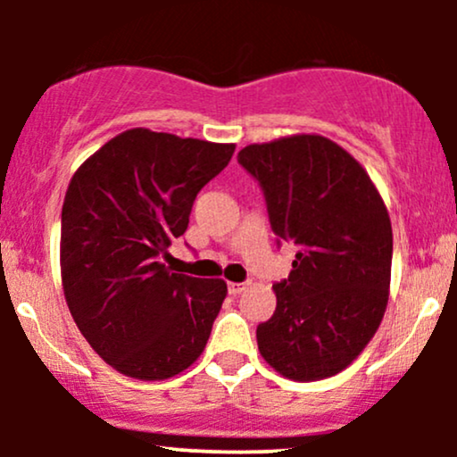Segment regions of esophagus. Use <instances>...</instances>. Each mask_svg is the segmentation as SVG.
<instances>
[{"label": "esophagus", "instance_id": "1", "mask_svg": "<svg viewBox=\"0 0 457 457\" xmlns=\"http://www.w3.org/2000/svg\"><path fill=\"white\" fill-rule=\"evenodd\" d=\"M245 287H246V283H236V281H229L228 283V292L232 296H236V295H240V292H245Z\"/></svg>", "mask_w": 457, "mask_h": 457}]
</instances>
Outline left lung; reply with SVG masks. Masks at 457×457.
I'll use <instances>...</instances> for the list:
<instances>
[{
    "instance_id": "obj_1",
    "label": "left lung",
    "mask_w": 457,
    "mask_h": 457,
    "mask_svg": "<svg viewBox=\"0 0 457 457\" xmlns=\"http://www.w3.org/2000/svg\"><path fill=\"white\" fill-rule=\"evenodd\" d=\"M238 162L260 182L279 243L298 246L277 307L258 327L260 354L281 376L345 370L378 330L389 301L391 219L371 178L322 135L251 144Z\"/></svg>"
}]
</instances>
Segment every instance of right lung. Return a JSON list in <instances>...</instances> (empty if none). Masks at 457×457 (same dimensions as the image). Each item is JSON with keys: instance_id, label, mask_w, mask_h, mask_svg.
<instances>
[{"instance_id": "right-lung-1", "label": "right lung", "mask_w": 457, "mask_h": 457, "mask_svg": "<svg viewBox=\"0 0 457 457\" xmlns=\"http://www.w3.org/2000/svg\"><path fill=\"white\" fill-rule=\"evenodd\" d=\"M234 148L130 129L72 176L62 206V286L81 335L120 374L171 378L206 348L228 286L171 272L162 258Z\"/></svg>"}]
</instances>
